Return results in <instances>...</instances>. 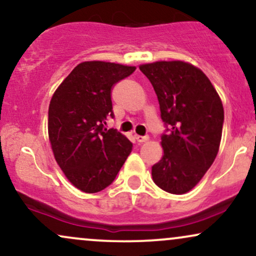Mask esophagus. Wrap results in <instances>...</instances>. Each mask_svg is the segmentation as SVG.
<instances>
[{"label":"esophagus","instance_id":"obj_1","mask_svg":"<svg viewBox=\"0 0 256 256\" xmlns=\"http://www.w3.org/2000/svg\"><path fill=\"white\" fill-rule=\"evenodd\" d=\"M134 140H137V143L142 144V143H144L146 140H148V137L146 136H138V134H136V136H134Z\"/></svg>","mask_w":256,"mask_h":256}]
</instances>
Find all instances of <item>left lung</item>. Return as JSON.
<instances>
[{"instance_id": "8db88e82", "label": "left lung", "mask_w": 256, "mask_h": 256, "mask_svg": "<svg viewBox=\"0 0 256 256\" xmlns=\"http://www.w3.org/2000/svg\"><path fill=\"white\" fill-rule=\"evenodd\" d=\"M158 95L166 132L163 158L152 174L160 188L188 192L211 167L220 149L224 110L216 89L198 68L180 60L143 64Z\"/></svg>"}]
</instances>
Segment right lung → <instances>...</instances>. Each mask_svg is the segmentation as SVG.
<instances>
[{
    "instance_id": "1",
    "label": "right lung",
    "mask_w": 256,
    "mask_h": 256,
    "mask_svg": "<svg viewBox=\"0 0 256 256\" xmlns=\"http://www.w3.org/2000/svg\"><path fill=\"white\" fill-rule=\"evenodd\" d=\"M134 66L107 62L78 64L54 92L48 106V138L68 180L82 192L96 193L114 181L132 150L116 128L110 92Z\"/></svg>"
}]
</instances>
